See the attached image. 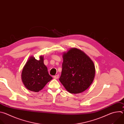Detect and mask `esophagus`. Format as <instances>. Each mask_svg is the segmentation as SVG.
Segmentation results:
<instances>
[{
	"label": "esophagus",
	"instance_id": "34e87169",
	"mask_svg": "<svg viewBox=\"0 0 124 124\" xmlns=\"http://www.w3.org/2000/svg\"><path fill=\"white\" fill-rule=\"evenodd\" d=\"M54 78H55V79H58L59 78V75H56V76H54Z\"/></svg>",
	"mask_w": 124,
	"mask_h": 124
}]
</instances>
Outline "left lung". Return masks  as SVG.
Listing matches in <instances>:
<instances>
[{"label": "left lung", "mask_w": 124, "mask_h": 124, "mask_svg": "<svg viewBox=\"0 0 124 124\" xmlns=\"http://www.w3.org/2000/svg\"><path fill=\"white\" fill-rule=\"evenodd\" d=\"M62 70L59 80L70 93L79 94L87 90L95 78L93 61L81 50L70 48L63 52Z\"/></svg>", "instance_id": "1"}]
</instances>
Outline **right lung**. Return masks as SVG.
Returning <instances> with one entry per match:
<instances>
[{
	"instance_id": "obj_1",
	"label": "right lung",
	"mask_w": 124,
	"mask_h": 124,
	"mask_svg": "<svg viewBox=\"0 0 124 124\" xmlns=\"http://www.w3.org/2000/svg\"><path fill=\"white\" fill-rule=\"evenodd\" d=\"M22 81L27 89L31 91H41L52 78L49 76L47 68L44 63V56L39 60L31 56L24 65L21 75Z\"/></svg>"
}]
</instances>
